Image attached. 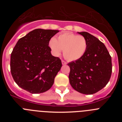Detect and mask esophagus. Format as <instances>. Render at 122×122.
<instances>
[{"mask_svg":"<svg viewBox=\"0 0 122 122\" xmlns=\"http://www.w3.org/2000/svg\"><path fill=\"white\" fill-rule=\"evenodd\" d=\"M62 65H66V62H65L64 60H62Z\"/></svg>","mask_w":122,"mask_h":122,"instance_id":"34e87169","label":"esophagus"}]
</instances>
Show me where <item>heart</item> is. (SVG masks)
Masks as SVG:
<instances>
[{
  "instance_id": "obj_1",
  "label": "heart",
  "mask_w": 122,
  "mask_h": 122,
  "mask_svg": "<svg viewBox=\"0 0 122 122\" xmlns=\"http://www.w3.org/2000/svg\"><path fill=\"white\" fill-rule=\"evenodd\" d=\"M49 45L56 56H59L63 50V56L68 61L81 59L87 48V41L84 36L70 33L60 35L57 40L52 38Z\"/></svg>"
}]
</instances>
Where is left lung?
<instances>
[{
    "label": "left lung",
    "mask_w": 122,
    "mask_h": 122,
    "mask_svg": "<svg viewBox=\"0 0 122 122\" xmlns=\"http://www.w3.org/2000/svg\"><path fill=\"white\" fill-rule=\"evenodd\" d=\"M86 39L87 48L81 59L68 64L71 86L79 93L92 95L106 86L112 73L111 57L105 45L88 32H77Z\"/></svg>",
    "instance_id": "1"
}]
</instances>
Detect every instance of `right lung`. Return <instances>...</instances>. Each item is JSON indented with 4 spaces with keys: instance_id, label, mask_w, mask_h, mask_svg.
Masks as SVG:
<instances>
[{
    "instance_id": "add662e5",
    "label": "right lung",
    "mask_w": 122,
    "mask_h": 122,
    "mask_svg": "<svg viewBox=\"0 0 122 122\" xmlns=\"http://www.w3.org/2000/svg\"><path fill=\"white\" fill-rule=\"evenodd\" d=\"M57 30L37 29L17 42L11 54L10 70L15 82L31 93L51 89L62 67L61 60L52 56L49 43Z\"/></svg>"
}]
</instances>
